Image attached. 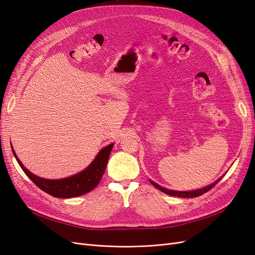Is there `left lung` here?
I'll list each match as a JSON object with an SVG mask.
<instances>
[{
	"instance_id": "1",
	"label": "left lung",
	"mask_w": 255,
	"mask_h": 255,
	"mask_svg": "<svg viewBox=\"0 0 255 255\" xmlns=\"http://www.w3.org/2000/svg\"><path fill=\"white\" fill-rule=\"evenodd\" d=\"M222 178V177H221ZM221 178H219L218 181H215L214 183H212L211 185L207 186V187H204L202 188V189H197V190H193V191H175V190H170V189H167V188H164L162 186L157 185L156 183L150 181V183H151L155 188H157L158 190H161L162 192L166 193V194H169V195H172V196H178V197H196V196H200L206 192H208L210 189H212V188L218 184Z\"/></svg>"
}]
</instances>
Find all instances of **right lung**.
<instances>
[{"label": "right lung", "mask_w": 255, "mask_h": 255, "mask_svg": "<svg viewBox=\"0 0 255 255\" xmlns=\"http://www.w3.org/2000/svg\"><path fill=\"white\" fill-rule=\"evenodd\" d=\"M113 144H110L105 148H103L98 153L96 158L93 159L92 163L86 169H84L83 171L72 176L62 178V180H48V178H43L34 175L24 167V165L16 156L13 149L12 152L16 158L18 165L23 169V171L41 190L54 197L69 199V197H75L86 194L89 191L93 190L94 188L99 185L104 172H105L106 165Z\"/></svg>", "instance_id": "add662e5"}]
</instances>
